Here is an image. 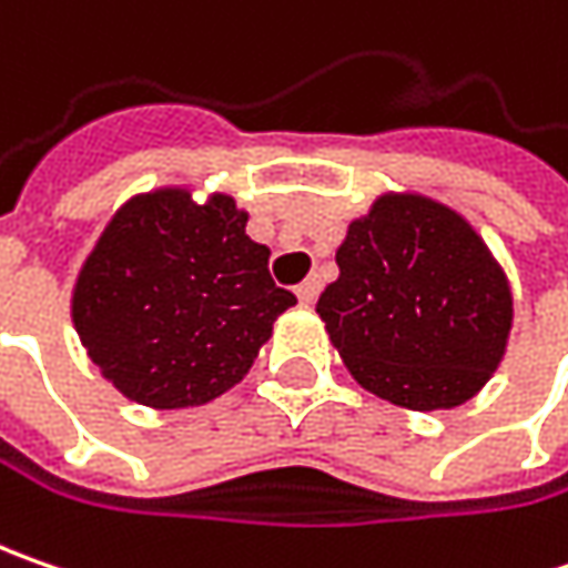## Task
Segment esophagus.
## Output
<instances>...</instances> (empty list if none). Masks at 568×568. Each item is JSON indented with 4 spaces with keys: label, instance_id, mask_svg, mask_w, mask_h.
<instances>
[{
    "label": "esophagus",
    "instance_id": "1",
    "mask_svg": "<svg viewBox=\"0 0 568 568\" xmlns=\"http://www.w3.org/2000/svg\"><path fill=\"white\" fill-rule=\"evenodd\" d=\"M318 291H322V281L313 274V277H306V281L296 287V296H300V303H313L318 296Z\"/></svg>",
    "mask_w": 568,
    "mask_h": 568
}]
</instances>
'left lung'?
<instances>
[{"mask_svg":"<svg viewBox=\"0 0 568 568\" xmlns=\"http://www.w3.org/2000/svg\"><path fill=\"white\" fill-rule=\"evenodd\" d=\"M335 258L338 281L316 313L366 392L407 410H448L490 382L513 328V291L462 214L385 192L351 221Z\"/></svg>","mask_w":568,"mask_h":568,"instance_id":"left-lung-1","label":"left lung"}]
</instances>
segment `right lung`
I'll use <instances>...</instances> for the list:
<instances>
[{
    "mask_svg": "<svg viewBox=\"0 0 568 568\" xmlns=\"http://www.w3.org/2000/svg\"><path fill=\"white\" fill-rule=\"evenodd\" d=\"M230 195L189 189L129 199L84 258L72 322L88 357L132 402L173 410L224 395L250 373L296 296L268 274Z\"/></svg>",
    "mask_w": 568,
    "mask_h": 568,
    "instance_id": "right-lung-1",
    "label": "right lung"
}]
</instances>
